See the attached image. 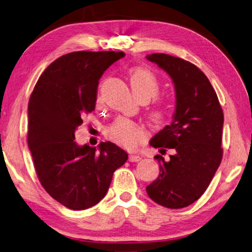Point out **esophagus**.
Masks as SVG:
<instances>
[{"label": "esophagus", "mask_w": 252, "mask_h": 252, "mask_svg": "<svg viewBox=\"0 0 252 252\" xmlns=\"http://www.w3.org/2000/svg\"><path fill=\"white\" fill-rule=\"evenodd\" d=\"M142 158L139 155H130L129 156V161L130 162H138Z\"/></svg>", "instance_id": "esophagus-1"}]
</instances>
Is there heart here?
Here are the masks:
<instances>
[{"instance_id":"obj_1","label":"heart","mask_w":252,"mask_h":252,"mask_svg":"<svg viewBox=\"0 0 252 252\" xmlns=\"http://www.w3.org/2000/svg\"><path fill=\"white\" fill-rule=\"evenodd\" d=\"M129 82L135 96L147 101L156 97L160 91V81L157 75L144 67H131L128 71ZM171 116V107L168 103L157 99L150 110V121L157 126L168 123ZM105 135L111 141L126 149H135L147 138L145 128L137 123L118 117L106 128Z\"/></svg>"}]
</instances>
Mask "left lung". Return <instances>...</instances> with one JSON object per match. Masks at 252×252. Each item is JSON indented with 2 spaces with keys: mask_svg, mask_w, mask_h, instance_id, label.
I'll return each instance as SVG.
<instances>
[{
  "mask_svg": "<svg viewBox=\"0 0 252 252\" xmlns=\"http://www.w3.org/2000/svg\"><path fill=\"white\" fill-rule=\"evenodd\" d=\"M147 59L172 79L177 105L172 123L150 140L160 153L169 148L175 154L169 161L155 157L160 174L146 191L159 205L187 207L203 195L220 167L224 114L210 80L195 64L165 54Z\"/></svg>",
  "mask_w": 252,
  "mask_h": 252,
  "instance_id": "8db88e82",
  "label": "left lung"
}]
</instances>
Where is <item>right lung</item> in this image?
Here are the masks:
<instances>
[{
	"mask_svg": "<svg viewBox=\"0 0 252 252\" xmlns=\"http://www.w3.org/2000/svg\"><path fill=\"white\" fill-rule=\"evenodd\" d=\"M123 51H74L50 63L28 102L27 142L37 177L49 195L74 211L87 210L105 196L113 173L127 159L113 142L98 150L79 146L74 131L95 108L98 80L123 58Z\"/></svg>",
	"mask_w": 252,
	"mask_h": 252,
	"instance_id": "right-lung-1",
	"label": "right lung"
}]
</instances>
